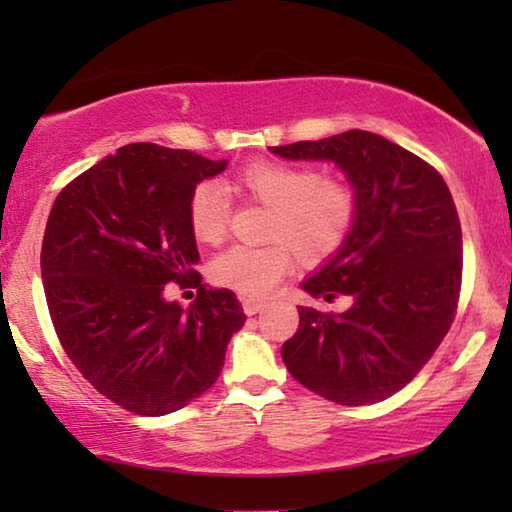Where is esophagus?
<instances>
[{
  "instance_id": "esophagus-1",
  "label": "esophagus",
  "mask_w": 512,
  "mask_h": 512,
  "mask_svg": "<svg viewBox=\"0 0 512 512\" xmlns=\"http://www.w3.org/2000/svg\"><path fill=\"white\" fill-rule=\"evenodd\" d=\"M241 307L248 316L257 314V311H262L266 307V300H257V298H241Z\"/></svg>"
}]
</instances>
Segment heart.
<instances>
[{
    "mask_svg": "<svg viewBox=\"0 0 512 512\" xmlns=\"http://www.w3.org/2000/svg\"><path fill=\"white\" fill-rule=\"evenodd\" d=\"M241 194L273 210L268 239H284L302 259L329 257L348 237L354 219V196L341 180L320 178L314 169L289 162H253L235 178ZM189 228L203 244H219L228 228L230 196L214 180L192 189L187 203ZM287 244L266 248L232 246L214 257L212 277L248 298L271 293L291 268Z\"/></svg>",
    "mask_w": 512,
    "mask_h": 512,
    "instance_id": "heart-1",
    "label": "heart"
}]
</instances>
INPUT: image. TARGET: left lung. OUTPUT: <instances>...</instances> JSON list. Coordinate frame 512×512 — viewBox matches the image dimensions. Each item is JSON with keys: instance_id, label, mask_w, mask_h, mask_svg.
<instances>
[{"instance_id": "8db88e82", "label": "left lung", "mask_w": 512, "mask_h": 512, "mask_svg": "<svg viewBox=\"0 0 512 512\" xmlns=\"http://www.w3.org/2000/svg\"><path fill=\"white\" fill-rule=\"evenodd\" d=\"M268 151L332 162L354 196L348 237L300 284L309 296H348L352 305L341 314L298 307L284 366L329 402L386 400L418 375L452 327L463 271L454 198L436 169L368 131Z\"/></svg>"}]
</instances>
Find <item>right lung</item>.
I'll return each instance as SVG.
<instances>
[{"label":"right lung","mask_w":512,"mask_h":512,"mask_svg":"<svg viewBox=\"0 0 512 512\" xmlns=\"http://www.w3.org/2000/svg\"><path fill=\"white\" fill-rule=\"evenodd\" d=\"M228 160L137 142L72 180L51 207L42 284L67 357L101 395L137 415H167L221 375L246 314L230 289L203 284L189 228L192 189ZM196 286L185 310L163 293Z\"/></svg>","instance_id":"1"}]
</instances>
